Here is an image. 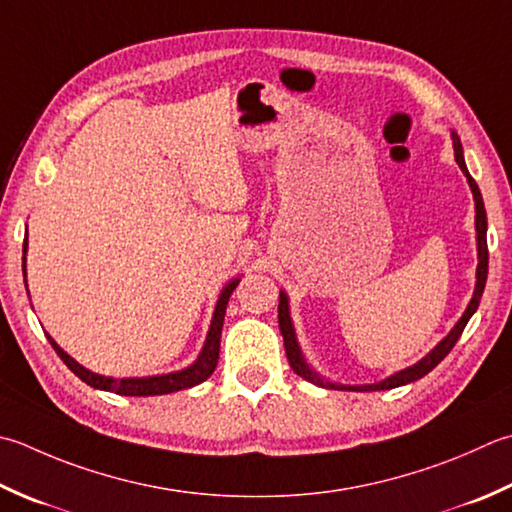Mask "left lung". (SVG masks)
Masks as SVG:
<instances>
[{"mask_svg":"<svg viewBox=\"0 0 512 512\" xmlns=\"http://www.w3.org/2000/svg\"><path fill=\"white\" fill-rule=\"evenodd\" d=\"M450 139H453V148H455V162L457 166L462 168V173L468 179V186L473 190V199H475V230H477V282H475V293L470 297V302L464 310V315L459 317V322L450 328V333L439 342L430 353H426V357L419 359L417 364L408 366L404 370H397L390 377L382 379V382H375V384H337V382H330V379L322 377L317 373V370L306 362V357L302 353V346L297 342V333H295V326H293V319H290V306H288V295L286 290H279V308H277V319H279V330H282L284 335V348H286V357L290 362V368L295 370L299 377H304L306 382L315 384V386H322V388H330V390H359V393H370V390H390V388H397V386H404L410 382H417V379H422L424 375H428L430 370H433L442 359L453 350V346L457 344L459 335L464 333V328L468 324V319L475 315V310L479 306V299H482L484 293V286H486V277H488V244H486V208H484V199L482 193H479V186L475 184V179L470 177L466 162H464V148L462 142H459L457 133L453 130L450 133Z\"/></svg>","mask_w":512,"mask_h":512,"instance_id":"8db88e82","label":"left lung"}]
</instances>
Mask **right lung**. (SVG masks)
I'll use <instances>...</instances> for the list:
<instances>
[{
	"label": "right lung",
	"mask_w": 512,
	"mask_h": 512,
	"mask_svg": "<svg viewBox=\"0 0 512 512\" xmlns=\"http://www.w3.org/2000/svg\"><path fill=\"white\" fill-rule=\"evenodd\" d=\"M26 253H28V239L24 242V250H22L24 277H26ZM237 284H239V277L230 279V282L222 288V293H219V299L215 304V313H213V319H210V326H208L204 348L199 350L195 362L186 366V368H182V370H173V373L150 375V377H122V379L106 377V375H99V373H93V370L84 368L82 364L75 362V359L70 357L66 350L59 346L48 333H46V337H48V342L53 344L55 353L62 357V362L70 370H73V373L79 379H82V382H86L88 386H93L97 390H108V393L128 395V397H150V395L177 393V390L193 388L197 384H202V382H206L210 375H213V370L217 366V359H219V342H222L226 306H228V299H230V295H233V290H235ZM26 293H28V288H26Z\"/></svg>",
	"instance_id": "obj_1"
}]
</instances>
